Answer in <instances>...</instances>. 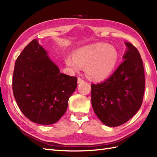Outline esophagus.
<instances>
[{"mask_svg":"<svg viewBox=\"0 0 157 157\" xmlns=\"http://www.w3.org/2000/svg\"><path fill=\"white\" fill-rule=\"evenodd\" d=\"M84 82V80L83 79H82L81 78H79V77H78V84H81V83H83Z\"/></svg>","mask_w":157,"mask_h":157,"instance_id":"esophagus-1","label":"esophagus"}]
</instances>
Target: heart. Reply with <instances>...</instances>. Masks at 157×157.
Masks as SVG:
<instances>
[{"label": "heart", "instance_id": "b5f03b06", "mask_svg": "<svg viewBox=\"0 0 157 157\" xmlns=\"http://www.w3.org/2000/svg\"><path fill=\"white\" fill-rule=\"evenodd\" d=\"M118 59V52L113 46L99 43L79 49L74 57L66 58V64L74 71H79L81 66L86 67L88 78L98 81L111 74Z\"/></svg>", "mask_w": 157, "mask_h": 157}]
</instances>
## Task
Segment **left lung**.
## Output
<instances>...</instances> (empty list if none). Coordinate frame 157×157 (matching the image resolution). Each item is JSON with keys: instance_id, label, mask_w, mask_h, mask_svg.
I'll use <instances>...</instances> for the list:
<instances>
[{"instance_id": "8db88e82", "label": "left lung", "mask_w": 157, "mask_h": 157, "mask_svg": "<svg viewBox=\"0 0 157 157\" xmlns=\"http://www.w3.org/2000/svg\"><path fill=\"white\" fill-rule=\"evenodd\" d=\"M127 51L115 71L103 82L91 84V101L98 119L109 127L125 123L140 108L145 78L142 59L134 45L125 42Z\"/></svg>"}]
</instances>
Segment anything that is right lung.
<instances>
[{
    "label": "right lung",
    "instance_id": "add662e5",
    "mask_svg": "<svg viewBox=\"0 0 157 157\" xmlns=\"http://www.w3.org/2000/svg\"><path fill=\"white\" fill-rule=\"evenodd\" d=\"M78 78L60 72L45 50L33 40L16 60L13 92L19 109L30 121L56 123L65 114Z\"/></svg>",
    "mask_w": 157,
    "mask_h": 157
}]
</instances>
